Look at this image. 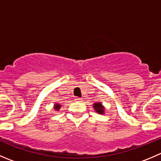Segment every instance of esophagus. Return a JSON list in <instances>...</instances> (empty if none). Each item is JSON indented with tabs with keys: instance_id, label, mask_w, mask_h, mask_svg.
Listing matches in <instances>:
<instances>
[{
	"instance_id": "34e87169",
	"label": "esophagus",
	"mask_w": 161,
	"mask_h": 161,
	"mask_svg": "<svg viewBox=\"0 0 161 161\" xmlns=\"http://www.w3.org/2000/svg\"><path fill=\"white\" fill-rule=\"evenodd\" d=\"M75 101H79V102H80V101H82V98L75 97Z\"/></svg>"
}]
</instances>
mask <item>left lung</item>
<instances>
[{
  "label": "left lung",
  "instance_id": "obj_1",
  "mask_svg": "<svg viewBox=\"0 0 161 161\" xmlns=\"http://www.w3.org/2000/svg\"><path fill=\"white\" fill-rule=\"evenodd\" d=\"M93 108H94V110L96 111V112L99 114H104V108L102 105V104L100 102H97L93 104Z\"/></svg>",
  "mask_w": 161,
  "mask_h": 161
}]
</instances>
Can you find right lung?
I'll return each mask as SVG.
<instances>
[{
    "label": "right lung",
    "instance_id": "obj_1",
    "mask_svg": "<svg viewBox=\"0 0 161 161\" xmlns=\"http://www.w3.org/2000/svg\"><path fill=\"white\" fill-rule=\"evenodd\" d=\"M60 107H61V104H55V105H54V109L57 111L60 110Z\"/></svg>",
    "mask_w": 161,
    "mask_h": 161
}]
</instances>
